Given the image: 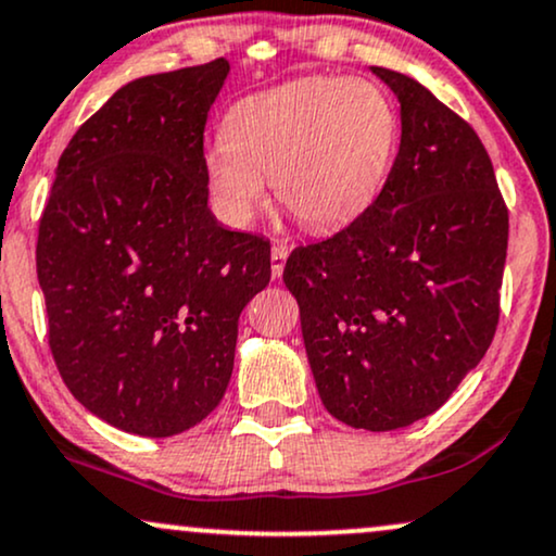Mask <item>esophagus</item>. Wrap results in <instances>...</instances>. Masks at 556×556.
Here are the masks:
<instances>
[{
  "instance_id": "esophagus-1",
  "label": "esophagus",
  "mask_w": 556,
  "mask_h": 556,
  "mask_svg": "<svg viewBox=\"0 0 556 556\" xmlns=\"http://www.w3.org/2000/svg\"><path fill=\"white\" fill-rule=\"evenodd\" d=\"M286 257H289V244H286V242H273L270 244V270H273V278L283 276Z\"/></svg>"
}]
</instances>
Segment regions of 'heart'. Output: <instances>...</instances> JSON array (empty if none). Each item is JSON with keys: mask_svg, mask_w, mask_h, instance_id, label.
<instances>
[{"mask_svg": "<svg viewBox=\"0 0 556 556\" xmlns=\"http://www.w3.org/2000/svg\"><path fill=\"white\" fill-rule=\"evenodd\" d=\"M400 118L368 79H299L231 105L222 143L205 149L203 177L224 222L247 226L276 201L312 231L351 224L392 169Z\"/></svg>", "mask_w": 556, "mask_h": 556, "instance_id": "b5f03b06", "label": "heart"}]
</instances>
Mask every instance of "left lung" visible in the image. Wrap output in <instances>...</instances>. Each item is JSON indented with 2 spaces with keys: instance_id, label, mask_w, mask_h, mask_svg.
Wrapping results in <instances>:
<instances>
[{
  "instance_id": "8db88e82",
  "label": "left lung",
  "mask_w": 556,
  "mask_h": 556,
  "mask_svg": "<svg viewBox=\"0 0 556 556\" xmlns=\"http://www.w3.org/2000/svg\"><path fill=\"white\" fill-rule=\"evenodd\" d=\"M371 72L402 105L400 152L358 218L291 252L283 283L327 413L381 433L433 415L488 353L508 205L462 115L420 81Z\"/></svg>"
}]
</instances>
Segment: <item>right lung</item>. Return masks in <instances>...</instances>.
<instances>
[{"instance_id":"add662e5","label":"right lung","mask_w":556,"mask_h":556,"mask_svg":"<svg viewBox=\"0 0 556 556\" xmlns=\"http://www.w3.org/2000/svg\"><path fill=\"white\" fill-rule=\"evenodd\" d=\"M229 61L121 87L61 154L38 224L48 348L92 415L169 438L222 402L270 242L211 216L203 131Z\"/></svg>"}]
</instances>
